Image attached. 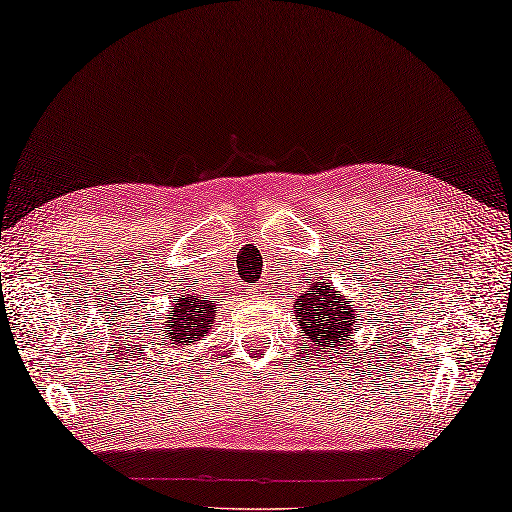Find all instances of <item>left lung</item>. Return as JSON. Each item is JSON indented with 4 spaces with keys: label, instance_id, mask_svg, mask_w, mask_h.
<instances>
[{
    "label": "left lung",
    "instance_id": "left-lung-1",
    "mask_svg": "<svg viewBox=\"0 0 512 512\" xmlns=\"http://www.w3.org/2000/svg\"><path fill=\"white\" fill-rule=\"evenodd\" d=\"M293 309L306 342H313L320 355H333V350L350 344L359 309L331 282H313L309 291L295 298Z\"/></svg>",
    "mask_w": 512,
    "mask_h": 512
}]
</instances>
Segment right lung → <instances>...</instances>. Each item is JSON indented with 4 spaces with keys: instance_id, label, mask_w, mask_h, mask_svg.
<instances>
[{
    "instance_id": "1",
    "label": "right lung",
    "mask_w": 512,
    "mask_h": 512,
    "mask_svg": "<svg viewBox=\"0 0 512 512\" xmlns=\"http://www.w3.org/2000/svg\"><path fill=\"white\" fill-rule=\"evenodd\" d=\"M214 302L208 298H199V295H181L177 300L175 309L168 313L166 326L168 331L162 337V342L177 350L188 348L192 344H199L210 326L217 320V311H214Z\"/></svg>"
}]
</instances>
